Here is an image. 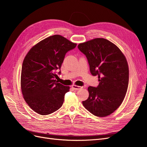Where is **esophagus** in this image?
Instances as JSON below:
<instances>
[{
    "mask_svg": "<svg viewBox=\"0 0 147 147\" xmlns=\"http://www.w3.org/2000/svg\"><path fill=\"white\" fill-rule=\"evenodd\" d=\"M72 88L74 89L75 90H80V89L82 88V86H77V85H75V84H73L72 86Z\"/></svg>",
    "mask_w": 147,
    "mask_h": 147,
    "instance_id": "esophagus-1",
    "label": "esophagus"
}]
</instances>
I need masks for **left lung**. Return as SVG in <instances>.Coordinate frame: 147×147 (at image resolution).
<instances>
[{"mask_svg": "<svg viewBox=\"0 0 147 147\" xmlns=\"http://www.w3.org/2000/svg\"><path fill=\"white\" fill-rule=\"evenodd\" d=\"M78 48L86 56L93 76L99 85L89 86V97L82 104L95 116L112 114L125 97L129 83V67L125 56L114 43L96 38L80 43Z\"/></svg>", "mask_w": 147, "mask_h": 147, "instance_id": "obj_1", "label": "left lung"}]
</instances>
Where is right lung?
I'll list each match as a JSON object with an SVG mask.
<instances>
[{
	"label": "right lung",
	"mask_w": 147,
	"mask_h": 147,
	"mask_svg": "<svg viewBox=\"0 0 147 147\" xmlns=\"http://www.w3.org/2000/svg\"><path fill=\"white\" fill-rule=\"evenodd\" d=\"M76 45L60 35H54L33 46L25 56L21 69V92L34 112L47 115L63 105L70 87L56 80L55 71L61 69L66 53Z\"/></svg>",
	"instance_id": "1"
}]
</instances>
